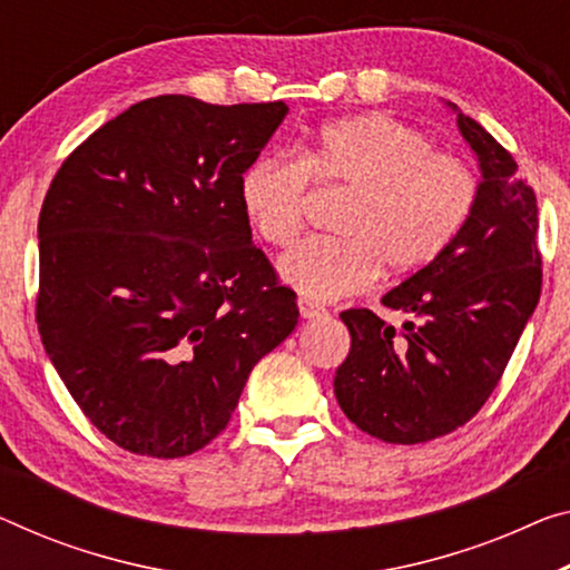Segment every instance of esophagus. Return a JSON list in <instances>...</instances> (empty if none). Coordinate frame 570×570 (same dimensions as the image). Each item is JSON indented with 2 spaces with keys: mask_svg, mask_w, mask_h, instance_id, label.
I'll use <instances>...</instances> for the list:
<instances>
[{
  "mask_svg": "<svg viewBox=\"0 0 570 570\" xmlns=\"http://www.w3.org/2000/svg\"><path fill=\"white\" fill-rule=\"evenodd\" d=\"M297 308H301L303 318H321V315H326V308H321L318 303L308 301V297H301V301H297Z\"/></svg>",
  "mask_w": 570,
  "mask_h": 570,
  "instance_id": "obj_1",
  "label": "esophagus"
}]
</instances>
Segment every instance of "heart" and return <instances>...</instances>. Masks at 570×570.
<instances>
[{"mask_svg":"<svg viewBox=\"0 0 570 570\" xmlns=\"http://www.w3.org/2000/svg\"><path fill=\"white\" fill-rule=\"evenodd\" d=\"M308 180L346 188L336 236L305 239L277 275L308 301L364 291L376 269L400 275L443 252L476 200V178L459 157L431 153L417 129L384 114L321 127L295 157H259L239 178V206L259 239L287 247L303 226Z\"/></svg>","mask_w":570,"mask_h":570,"instance_id":"b5f03b06","label":"heart"}]
</instances>
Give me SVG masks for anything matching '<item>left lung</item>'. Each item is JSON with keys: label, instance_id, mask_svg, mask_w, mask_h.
<instances>
[{"label": "left lung", "instance_id": "1", "mask_svg": "<svg viewBox=\"0 0 570 570\" xmlns=\"http://www.w3.org/2000/svg\"><path fill=\"white\" fill-rule=\"evenodd\" d=\"M445 107L479 160L474 208L441 255L382 297L410 315L402 334L366 308L341 313L352 348L334 376L336 400L384 443H425L469 423L540 301L535 194L479 121Z\"/></svg>", "mask_w": 570, "mask_h": 570}]
</instances>
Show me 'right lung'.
Returning <instances> with one entry per match:
<instances>
[{"instance_id":"obj_1","label":"right lung","mask_w":570,"mask_h":570,"mask_svg":"<svg viewBox=\"0 0 570 570\" xmlns=\"http://www.w3.org/2000/svg\"><path fill=\"white\" fill-rule=\"evenodd\" d=\"M287 107L155 96L68 155L38 222V331L119 449L188 456L224 431L297 305L252 244L239 178Z\"/></svg>"}]
</instances>
